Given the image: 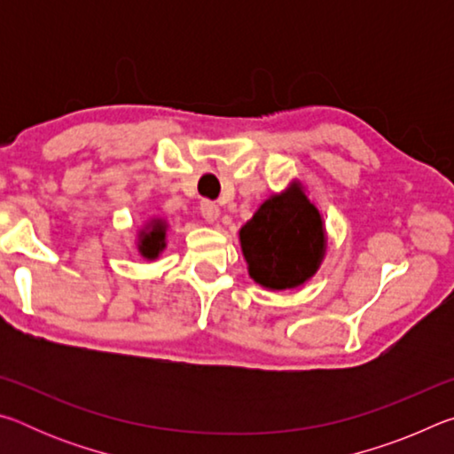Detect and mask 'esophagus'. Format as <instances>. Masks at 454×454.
<instances>
[{
    "label": "esophagus",
    "mask_w": 454,
    "mask_h": 454,
    "mask_svg": "<svg viewBox=\"0 0 454 454\" xmlns=\"http://www.w3.org/2000/svg\"><path fill=\"white\" fill-rule=\"evenodd\" d=\"M200 212H202V216L208 222H216L220 216L218 204L210 202V200H202V202H200Z\"/></svg>",
    "instance_id": "esophagus-1"
}]
</instances>
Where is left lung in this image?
Instances as JSON below:
<instances>
[{
  "label": "left lung",
  "mask_w": 454,
  "mask_h": 454,
  "mask_svg": "<svg viewBox=\"0 0 454 454\" xmlns=\"http://www.w3.org/2000/svg\"><path fill=\"white\" fill-rule=\"evenodd\" d=\"M248 274L268 290L298 288L320 268L326 252L325 222L301 182L260 204L240 228Z\"/></svg>",
  "instance_id": "obj_1"
}]
</instances>
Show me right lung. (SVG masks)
Here are the masks:
<instances>
[{"label": "right lung", "instance_id": "1", "mask_svg": "<svg viewBox=\"0 0 454 454\" xmlns=\"http://www.w3.org/2000/svg\"><path fill=\"white\" fill-rule=\"evenodd\" d=\"M166 230L168 224L162 218H152L137 234V250L148 260H156L166 248Z\"/></svg>", "mask_w": 454, "mask_h": 454}]
</instances>
